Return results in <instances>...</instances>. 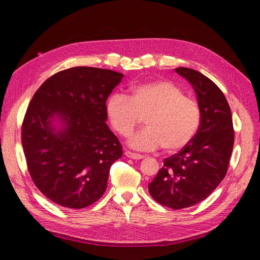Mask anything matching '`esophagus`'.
<instances>
[{
	"label": "esophagus",
	"instance_id": "obj_1",
	"mask_svg": "<svg viewBox=\"0 0 260 260\" xmlns=\"http://www.w3.org/2000/svg\"><path fill=\"white\" fill-rule=\"evenodd\" d=\"M125 155H126L127 157L133 158V159H142V158H143V155H141V154H137V153L131 152V151H126V152H125Z\"/></svg>",
	"mask_w": 260,
	"mask_h": 260
}]
</instances>
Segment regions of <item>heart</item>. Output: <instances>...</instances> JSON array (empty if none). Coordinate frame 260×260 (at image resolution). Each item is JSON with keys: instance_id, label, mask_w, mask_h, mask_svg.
Returning <instances> with one entry per match:
<instances>
[{"instance_id": "b5f03b06", "label": "heart", "mask_w": 260, "mask_h": 260, "mask_svg": "<svg viewBox=\"0 0 260 260\" xmlns=\"http://www.w3.org/2000/svg\"><path fill=\"white\" fill-rule=\"evenodd\" d=\"M128 91V96L113 93L106 109L113 128L123 137L131 136L145 117L146 127L131 137L132 146L144 151L162 146L165 152H175L192 141L200 126L201 109L181 88L155 79L131 86Z\"/></svg>"}]
</instances>
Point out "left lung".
Segmentation results:
<instances>
[{"label":"left lung","mask_w":260,"mask_h":260,"mask_svg":"<svg viewBox=\"0 0 260 260\" xmlns=\"http://www.w3.org/2000/svg\"><path fill=\"white\" fill-rule=\"evenodd\" d=\"M175 71L191 82L201 109V121L192 141L163 167L148 184L152 198L174 210L192 207L215 190L227 174L235 142L230 106L221 89L190 68Z\"/></svg>","instance_id":"obj_1"}]
</instances>
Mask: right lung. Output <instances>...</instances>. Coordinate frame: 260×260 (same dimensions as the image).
<instances>
[{
    "label": "right lung",
    "instance_id": "1",
    "mask_svg": "<svg viewBox=\"0 0 260 260\" xmlns=\"http://www.w3.org/2000/svg\"><path fill=\"white\" fill-rule=\"evenodd\" d=\"M123 75L74 67L54 74L33 95L22 121L21 140L33 183L59 206L82 209L106 191L109 169L123 155L105 123L106 101ZM66 128L56 134L51 118Z\"/></svg>",
    "mask_w": 260,
    "mask_h": 260
}]
</instances>
